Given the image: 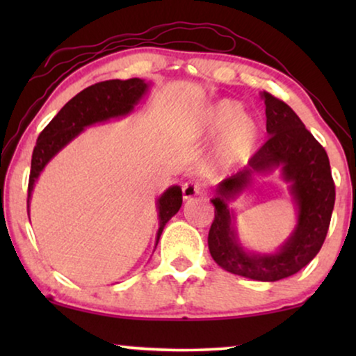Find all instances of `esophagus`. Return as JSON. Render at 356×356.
Returning <instances> with one entry per match:
<instances>
[{
  "label": "esophagus",
  "mask_w": 356,
  "mask_h": 356,
  "mask_svg": "<svg viewBox=\"0 0 356 356\" xmlns=\"http://www.w3.org/2000/svg\"><path fill=\"white\" fill-rule=\"evenodd\" d=\"M183 199H193L202 193V184L199 181H186L183 184Z\"/></svg>",
  "instance_id": "34e87169"
}]
</instances>
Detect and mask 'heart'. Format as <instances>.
<instances>
[{"label":"heart","instance_id":"b5f03b06","mask_svg":"<svg viewBox=\"0 0 356 356\" xmlns=\"http://www.w3.org/2000/svg\"><path fill=\"white\" fill-rule=\"evenodd\" d=\"M202 134L217 136L212 150V170L236 167L254 154L261 139V124L254 116L243 111V104L222 99L207 106L201 116Z\"/></svg>","mask_w":356,"mask_h":356}]
</instances>
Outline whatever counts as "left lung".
I'll return each instance as SVG.
<instances>
[{
    "label": "left lung",
    "instance_id": "obj_1",
    "mask_svg": "<svg viewBox=\"0 0 356 356\" xmlns=\"http://www.w3.org/2000/svg\"><path fill=\"white\" fill-rule=\"evenodd\" d=\"M261 99L266 105L269 139L252 155L248 167L217 186L211 199L216 217L207 243L212 259L222 269L246 279L275 282L300 272L319 252L332 217L335 184L327 154L298 115L269 92H261ZM274 169H280L282 179L289 183L297 225L279 250L261 255L241 245L227 202L244 192L256 174Z\"/></svg>",
    "mask_w": 356,
    "mask_h": 356
}]
</instances>
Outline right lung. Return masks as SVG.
<instances>
[{"label":"right lung","instance_id":"add662e5","mask_svg":"<svg viewBox=\"0 0 356 356\" xmlns=\"http://www.w3.org/2000/svg\"><path fill=\"white\" fill-rule=\"evenodd\" d=\"M149 87L150 84L139 77H133L128 81H104L79 92L58 111V115L38 136L35 147H33L31 177H29L27 213L31 212L29 206H31L33 186L47 163L72 139L77 138L87 126L105 123L108 120L129 115L134 106L139 104V100L147 94ZM181 204L183 194L179 186H170L157 199L159 232L155 236V248H157L163 227L179 211Z\"/></svg>","mask_w":356,"mask_h":356}]
</instances>
